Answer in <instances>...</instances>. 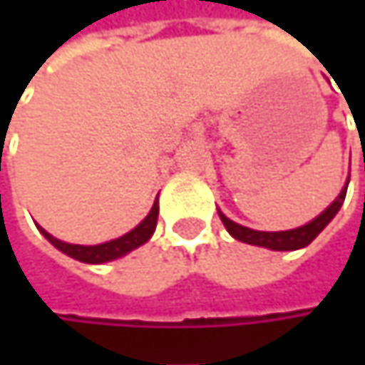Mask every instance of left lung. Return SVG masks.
Segmentation results:
<instances>
[{
	"label": "left lung",
	"instance_id": "8db88e82",
	"mask_svg": "<svg viewBox=\"0 0 365 365\" xmlns=\"http://www.w3.org/2000/svg\"><path fill=\"white\" fill-rule=\"evenodd\" d=\"M359 133V130H357ZM361 139V135H359ZM346 185L349 180L344 182V187L340 190V194L336 196V200L326 207L315 220H311L309 224L304 226H298V228H292V230H279V232H264V230H252L247 226H241L232 220H228L222 211L220 213V220L222 224L226 226V230L237 239V241H243L247 245H257V247H266V250H272V252H296V250H302L307 245H311L315 241V237L328 226L329 222L334 220V215L340 211L342 202H344V196H346Z\"/></svg>",
	"mask_w": 365,
	"mask_h": 365
}]
</instances>
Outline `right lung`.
I'll use <instances>...</instances> for the list:
<instances>
[{
	"mask_svg": "<svg viewBox=\"0 0 365 365\" xmlns=\"http://www.w3.org/2000/svg\"><path fill=\"white\" fill-rule=\"evenodd\" d=\"M156 222H158V196L150 209V213L141 220V224H137L130 232L108 241V243H99V245H73V243H65L56 237H52L50 232H46L41 226H37V230L65 255L78 259V262H84V264H103V262H111V259H118L122 255H126L128 252L141 247L143 243H148L156 230Z\"/></svg>",
	"mask_w": 365,
	"mask_h": 365,
	"instance_id": "add662e5",
	"label": "right lung"
}]
</instances>
